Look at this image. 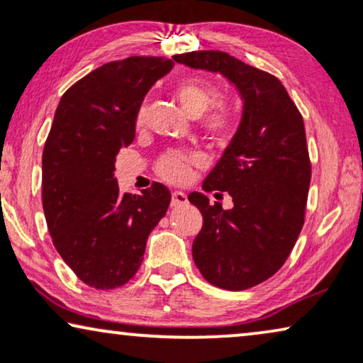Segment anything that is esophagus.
Listing matches in <instances>:
<instances>
[{
	"label": "esophagus",
	"mask_w": 363,
	"mask_h": 363,
	"mask_svg": "<svg viewBox=\"0 0 363 363\" xmlns=\"http://www.w3.org/2000/svg\"><path fill=\"white\" fill-rule=\"evenodd\" d=\"M186 203V195L183 191H173L172 193V206L177 208V206H182Z\"/></svg>",
	"instance_id": "34e87169"
}]
</instances>
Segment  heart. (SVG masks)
Here are the masks:
<instances>
[{"label": "heart", "instance_id": "heart-1", "mask_svg": "<svg viewBox=\"0 0 363 363\" xmlns=\"http://www.w3.org/2000/svg\"><path fill=\"white\" fill-rule=\"evenodd\" d=\"M175 96L188 116L195 118L201 117V128L208 135L213 138H223L230 132L233 125V112L225 104H216L213 108L211 106L216 101V89L210 82L195 77L185 79L177 86ZM208 108L210 111H207ZM143 122H145V111L140 108V112L137 113V125H143ZM193 162H195V158L186 155V153H168L158 162L157 170L165 180L180 183L190 175Z\"/></svg>", "mask_w": 363, "mask_h": 363}]
</instances>
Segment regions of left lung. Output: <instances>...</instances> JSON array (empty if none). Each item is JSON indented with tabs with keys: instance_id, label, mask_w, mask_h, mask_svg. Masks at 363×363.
I'll return each mask as SVG.
<instances>
[{
	"instance_id": "1",
	"label": "left lung",
	"mask_w": 363,
	"mask_h": 363,
	"mask_svg": "<svg viewBox=\"0 0 363 363\" xmlns=\"http://www.w3.org/2000/svg\"><path fill=\"white\" fill-rule=\"evenodd\" d=\"M173 61L221 74L242 101L241 122L205 191H226L231 210L193 191L203 215L191 246L193 261L210 284L245 291L284 264L304 225L311 162L302 116L281 81L221 51L177 54ZM220 195L221 193H215Z\"/></svg>"
}]
</instances>
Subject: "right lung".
<instances>
[{"instance_id":"1","label":"right lung","mask_w":363,"mask_h":363,"mask_svg":"<svg viewBox=\"0 0 363 363\" xmlns=\"http://www.w3.org/2000/svg\"><path fill=\"white\" fill-rule=\"evenodd\" d=\"M172 69V59L153 56L107 62L69 87L54 113L43 152L44 216L59 255L96 289L132 279L170 205L162 183L121 195L113 172L147 92Z\"/></svg>"}]
</instances>
